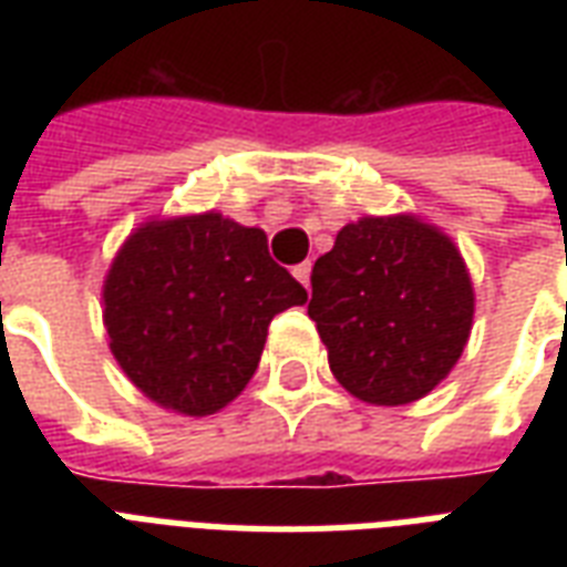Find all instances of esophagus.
<instances>
[{"mask_svg": "<svg viewBox=\"0 0 567 567\" xmlns=\"http://www.w3.org/2000/svg\"><path fill=\"white\" fill-rule=\"evenodd\" d=\"M293 276H297V279H300L302 285H306V288H309V276H311V261H302V265H297L293 267Z\"/></svg>", "mask_w": 567, "mask_h": 567, "instance_id": "34e87169", "label": "esophagus"}]
</instances>
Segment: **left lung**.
<instances>
[{
  "mask_svg": "<svg viewBox=\"0 0 567 567\" xmlns=\"http://www.w3.org/2000/svg\"><path fill=\"white\" fill-rule=\"evenodd\" d=\"M309 318L329 368L373 405L421 400L453 371L474 323L456 244L412 214L362 217L311 270Z\"/></svg>",
  "mask_w": 567,
  "mask_h": 567,
  "instance_id": "8db88e82",
  "label": "left lung"
}]
</instances>
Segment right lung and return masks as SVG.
<instances>
[{
	"mask_svg": "<svg viewBox=\"0 0 567 567\" xmlns=\"http://www.w3.org/2000/svg\"><path fill=\"white\" fill-rule=\"evenodd\" d=\"M306 300L265 231L205 212L128 235L102 285V318L111 353L150 400L205 417L252 379L270 320Z\"/></svg>",
	"mask_w": 567,
	"mask_h": 567,
	"instance_id": "right-lung-1",
	"label": "right lung"
}]
</instances>
